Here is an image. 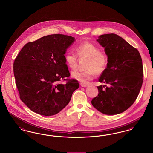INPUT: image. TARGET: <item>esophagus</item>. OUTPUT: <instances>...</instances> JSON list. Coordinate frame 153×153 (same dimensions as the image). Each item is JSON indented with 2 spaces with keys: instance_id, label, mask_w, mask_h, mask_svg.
Listing matches in <instances>:
<instances>
[{
  "instance_id": "esophagus-1",
  "label": "esophagus",
  "mask_w": 153,
  "mask_h": 153,
  "mask_svg": "<svg viewBox=\"0 0 153 153\" xmlns=\"http://www.w3.org/2000/svg\"><path fill=\"white\" fill-rule=\"evenodd\" d=\"M80 85L81 86L84 87H87L88 86V84L85 83H80Z\"/></svg>"
}]
</instances>
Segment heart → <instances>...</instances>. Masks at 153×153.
I'll list each match as a JSON object with an SVG mask.
<instances>
[{"instance_id":"obj_1","label":"heart","mask_w":153,"mask_h":153,"mask_svg":"<svg viewBox=\"0 0 153 153\" xmlns=\"http://www.w3.org/2000/svg\"><path fill=\"white\" fill-rule=\"evenodd\" d=\"M77 55L88 58L84 71L75 70L71 73L74 79L82 82H87L93 79L95 74L100 75L106 69L108 63V56L106 52L100 51L95 45L88 41H83L78 43L75 48ZM65 60L68 67L75 69L78 63L77 56L71 53L67 52L65 55Z\"/></svg>"}]
</instances>
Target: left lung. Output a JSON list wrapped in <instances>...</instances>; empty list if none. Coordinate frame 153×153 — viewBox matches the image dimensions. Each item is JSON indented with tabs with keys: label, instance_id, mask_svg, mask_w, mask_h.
I'll use <instances>...</instances> for the list:
<instances>
[{
	"label": "left lung",
	"instance_id": "left-lung-1",
	"mask_svg": "<svg viewBox=\"0 0 153 153\" xmlns=\"http://www.w3.org/2000/svg\"><path fill=\"white\" fill-rule=\"evenodd\" d=\"M97 41L108 56L106 70L97 87L98 95L91 103L100 113L115 115L123 113L137 99L143 83L142 60L138 50L118 35H102Z\"/></svg>",
	"mask_w": 153,
	"mask_h": 153
}]
</instances>
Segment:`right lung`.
Returning <instances> with one entry per match:
<instances>
[{"mask_svg": "<svg viewBox=\"0 0 153 153\" xmlns=\"http://www.w3.org/2000/svg\"><path fill=\"white\" fill-rule=\"evenodd\" d=\"M73 37L53 34L28 42L13 62L15 83L22 101L33 112L53 115L66 106L79 87L65 60ZM63 79L66 84L59 82Z\"/></svg>", "mask_w": 153, "mask_h": 153, "instance_id": "add662e5", "label": "right lung"}]
</instances>
